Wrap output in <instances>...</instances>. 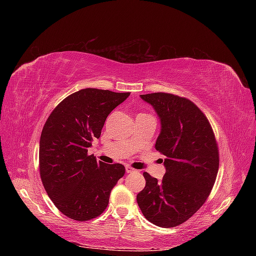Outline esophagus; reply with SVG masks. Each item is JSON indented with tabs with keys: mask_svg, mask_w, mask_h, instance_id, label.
Wrapping results in <instances>:
<instances>
[{
	"mask_svg": "<svg viewBox=\"0 0 256 256\" xmlns=\"http://www.w3.org/2000/svg\"><path fill=\"white\" fill-rule=\"evenodd\" d=\"M125 170H126V172H128V174H130V172H134L133 168H132V167H130V166H126V167H125Z\"/></svg>",
	"mask_w": 256,
	"mask_h": 256,
	"instance_id": "esophagus-1",
	"label": "esophagus"
}]
</instances>
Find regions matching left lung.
Returning <instances> with one entry per match:
<instances>
[{
	"label": "left lung",
	"mask_w": 256,
	"mask_h": 256,
	"mask_svg": "<svg viewBox=\"0 0 256 256\" xmlns=\"http://www.w3.org/2000/svg\"><path fill=\"white\" fill-rule=\"evenodd\" d=\"M140 98L160 118L155 148L165 156L166 172L162 180L143 174L146 184L138 204L155 226H177L208 198L219 170L218 145L208 118L186 98L164 92Z\"/></svg>",
	"instance_id": "left-lung-1"
}]
</instances>
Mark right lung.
<instances>
[{
  "label": "right lung",
  "instance_id": "1",
  "mask_svg": "<svg viewBox=\"0 0 256 256\" xmlns=\"http://www.w3.org/2000/svg\"><path fill=\"white\" fill-rule=\"evenodd\" d=\"M130 92L86 88L64 99L42 131L40 170L45 190L68 218L88 221L106 210L112 188L125 174L121 164L88 155L106 120Z\"/></svg>",
  "mask_w": 256,
  "mask_h": 256
}]
</instances>
